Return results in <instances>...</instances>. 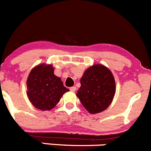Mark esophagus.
Here are the masks:
<instances>
[{
  "instance_id": "obj_1",
  "label": "esophagus",
  "mask_w": 151,
  "mask_h": 151,
  "mask_svg": "<svg viewBox=\"0 0 151 151\" xmlns=\"http://www.w3.org/2000/svg\"><path fill=\"white\" fill-rule=\"evenodd\" d=\"M70 90L71 91H75L76 90V86H72L70 88Z\"/></svg>"
}]
</instances>
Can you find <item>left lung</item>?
<instances>
[{
  "mask_svg": "<svg viewBox=\"0 0 151 151\" xmlns=\"http://www.w3.org/2000/svg\"><path fill=\"white\" fill-rule=\"evenodd\" d=\"M116 94V81L110 70L97 64L89 67L81 78L76 96L91 114L104 111L112 103Z\"/></svg>",
  "mask_w": 151,
  "mask_h": 151,
  "instance_id": "1",
  "label": "left lung"
}]
</instances>
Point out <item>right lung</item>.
<instances>
[{
	"mask_svg": "<svg viewBox=\"0 0 151 151\" xmlns=\"http://www.w3.org/2000/svg\"><path fill=\"white\" fill-rule=\"evenodd\" d=\"M52 64H40L31 70L27 79V95L37 109L50 110L60 102L68 88L54 73Z\"/></svg>",
	"mask_w": 151,
	"mask_h": 151,
	"instance_id": "1",
	"label": "right lung"
}]
</instances>
